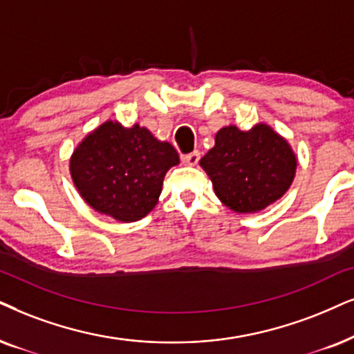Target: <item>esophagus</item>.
Instances as JSON below:
<instances>
[{"label": "esophagus", "mask_w": 354, "mask_h": 354, "mask_svg": "<svg viewBox=\"0 0 354 354\" xmlns=\"http://www.w3.org/2000/svg\"><path fill=\"white\" fill-rule=\"evenodd\" d=\"M199 158H201V153H199L198 150L191 151V153H187V155L183 156V160H185V162H186L187 165H191V167H194V165H198V163H199Z\"/></svg>", "instance_id": "1"}]
</instances>
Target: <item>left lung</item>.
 I'll list each match as a JSON object with an SVG mask.
<instances>
[{"instance_id": "obj_1", "label": "left lung", "mask_w": 354, "mask_h": 354, "mask_svg": "<svg viewBox=\"0 0 354 354\" xmlns=\"http://www.w3.org/2000/svg\"><path fill=\"white\" fill-rule=\"evenodd\" d=\"M201 167L217 198L235 212H257L279 199L292 183L296 156L288 142L265 124L243 132L235 125L217 132Z\"/></svg>"}]
</instances>
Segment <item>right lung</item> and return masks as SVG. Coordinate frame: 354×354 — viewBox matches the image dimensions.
Instances as JSON below:
<instances>
[{
  "label": "right lung",
  "mask_w": 354,
  "mask_h": 354,
  "mask_svg": "<svg viewBox=\"0 0 354 354\" xmlns=\"http://www.w3.org/2000/svg\"><path fill=\"white\" fill-rule=\"evenodd\" d=\"M180 156L144 127L106 122L75 150L70 171L83 199L120 222L145 217L162 192L163 178Z\"/></svg>",
  "instance_id": "right-lung-1"
}]
</instances>
